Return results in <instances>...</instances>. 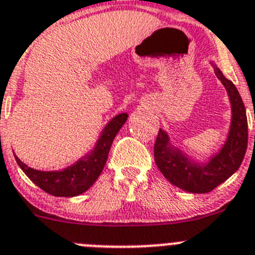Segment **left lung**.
Instances as JSON below:
<instances>
[{"instance_id": "1", "label": "left lung", "mask_w": 255, "mask_h": 255, "mask_svg": "<svg viewBox=\"0 0 255 255\" xmlns=\"http://www.w3.org/2000/svg\"><path fill=\"white\" fill-rule=\"evenodd\" d=\"M215 74L229 94L233 112L229 135L220 152L211 157L210 162L200 165L189 160L180 149L173 148L167 133L162 129L154 142L157 167L171 184L192 194L210 192L228 180L240 167L248 147V121L242 97L235 85L218 68Z\"/></svg>"}]
</instances>
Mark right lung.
Instances as JSON below:
<instances>
[{"label":"right lung","instance_id":"right-lung-1","mask_svg":"<svg viewBox=\"0 0 255 255\" xmlns=\"http://www.w3.org/2000/svg\"><path fill=\"white\" fill-rule=\"evenodd\" d=\"M127 113H121L106 126L94 147V151L75 165L63 171H37L21 162L15 156L16 162L31 181L52 196L71 197L83 194L99 177L108 158L109 149L114 137L127 121Z\"/></svg>","mask_w":255,"mask_h":255}]
</instances>
